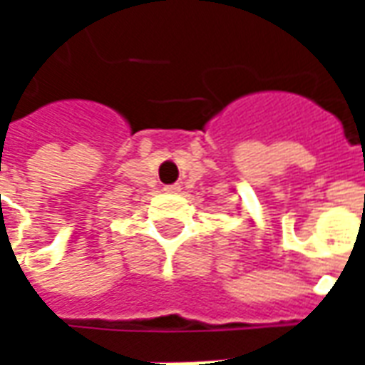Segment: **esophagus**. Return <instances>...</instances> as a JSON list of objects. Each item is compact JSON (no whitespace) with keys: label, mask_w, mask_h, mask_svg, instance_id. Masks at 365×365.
Masks as SVG:
<instances>
[{"label":"esophagus","mask_w":365,"mask_h":365,"mask_svg":"<svg viewBox=\"0 0 365 365\" xmlns=\"http://www.w3.org/2000/svg\"><path fill=\"white\" fill-rule=\"evenodd\" d=\"M182 190V185L180 183H172V185H164V191L168 193H178V191Z\"/></svg>","instance_id":"esophagus-1"}]
</instances>
